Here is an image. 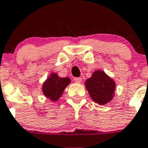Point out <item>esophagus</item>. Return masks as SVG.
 Listing matches in <instances>:
<instances>
[{
	"instance_id": "esophagus-1",
	"label": "esophagus",
	"mask_w": 148,
	"mask_h": 148,
	"mask_svg": "<svg viewBox=\"0 0 148 148\" xmlns=\"http://www.w3.org/2000/svg\"><path fill=\"white\" fill-rule=\"evenodd\" d=\"M74 82L77 83V84H80L81 81H82V78L81 77H75L74 79Z\"/></svg>"
}]
</instances>
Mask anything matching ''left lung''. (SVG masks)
<instances>
[{"label":"left lung","instance_id":"8db88e82","mask_svg":"<svg viewBox=\"0 0 148 148\" xmlns=\"http://www.w3.org/2000/svg\"><path fill=\"white\" fill-rule=\"evenodd\" d=\"M85 86L92 99L99 105H106L115 96L116 83L101 70L93 72L85 81Z\"/></svg>","mask_w":148,"mask_h":148}]
</instances>
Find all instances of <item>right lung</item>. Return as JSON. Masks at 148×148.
I'll list each match as a JSON object with an SVG mask.
<instances>
[{"instance_id":"1","label":"right lung","mask_w":148,"mask_h":148,"mask_svg":"<svg viewBox=\"0 0 148 148\" xmlns=\"http://www.w3.org/2000/svg\"><path fill=\"white\" fill-rule=\"evenodd\" d=\"M69 77H61L56 73H51L49 77L43 83L42 90L45 97L51 101L56 102L64 91V89L70 84Z\"/></svg>"}]
</instances>
